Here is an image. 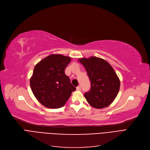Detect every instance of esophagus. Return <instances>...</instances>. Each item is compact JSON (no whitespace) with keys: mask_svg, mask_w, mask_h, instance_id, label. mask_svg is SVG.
<instances>
[{"mask_svg":"<svg viewBox=\"0 0 150 150\" xmlns=\"http://www.w3.org/2000/svg\"><path fill=\"white\" fill-rule=\"evenodd\" d=\"M76 89H77V90H78V91H80V90H81V87L79 85V86H77V87H76Z\"/></svg>","mask_w":150,"mask_h":150,"instance_id":"esophagus-1","label":"esophagus"}]
</instances>
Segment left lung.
I'll return each instance as SVG.
<instances>
[{
  "instance_id": "1",
  "label": "left lung",
  "mask_w": 150,
  "mask_h": 150,
  "mask_svg": "<svg viewBox=\"0 0 150 150\" xmlns=\"http://www.w3.org/2000/svg\"><path fill=\"white\" fill-rule=\"evenodd\" d=\"M79 62L87 71L90 81V90L84 96L95 108L102 109L109 105L117 97L120 82L115 71L105 60L91 57L81 59Z\"/></svg>"
}]
</instances>
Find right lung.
Segmentation results:
<instances>
[{"instance_id":"1","label":"right lung","mask_w":150,"mask_h":150,"mask_svg":"<svg viewBox=\"0 0 150 150\" xmlns=\"http://www.w3.org/2000/svg\"><path fill=\"white\" fill-rule=\"evenodd\" d=\"M71 62L69 57L52 54L35 67L30 83L35 98L47 108H62L76 88L71 83L65 69Z\"/></svg>"}]
</instances>
